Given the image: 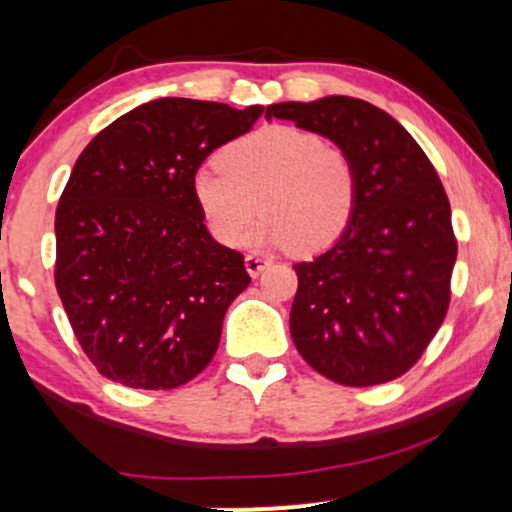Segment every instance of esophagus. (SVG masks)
Here are the masks:
<instances>
[{
  "label": "esophagus",
  "mask_w": 512,
  "mask_h": 512,
  "mask_svg": "<svg viewBox=\"0 0 512 512\" xmlns=\"http://www.w3.org/2000/svg\"><path fill=\"white\" fill-rule=\"evenodd\" d=\"M267 267H269V260H264V257H257V255L245 257V269H248L250 276H260Z\"/></svg>",
  "instance_id": "1"
}]
</instances>
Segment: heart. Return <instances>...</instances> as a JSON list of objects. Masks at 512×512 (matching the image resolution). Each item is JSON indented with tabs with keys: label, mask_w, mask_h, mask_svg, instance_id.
I'll use <instances>...</instances> for the list:
<instances>
[{
	"label": "heart",
	"mask_w": 512,
	"mask_h": 512,
	"mask_svg": "<svg viewBox=\"0 0 512 512\" xmlns=\"http://www.w3.org/2000/svg\"><path fill=\"white\" fill-rule=\"evenodd\" d=\"M219 166L192 175V197L221 245H238L264 214L252 245L296 255L330 250L349 228L358 204V170L351 156L305 129H257L221 151Z\"/></svg>",
	"instance_id": "obj_1"
}]
</instances>
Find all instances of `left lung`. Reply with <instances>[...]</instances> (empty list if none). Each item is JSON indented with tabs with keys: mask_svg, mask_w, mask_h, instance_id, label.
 I'll return each instance as SVG.
<instances>
[{
	"mask_svg": "<svg viewBox=\"0 0 512 512\" xmlns=\"http://www.w3.org/2000/svg\"><path fill=\"white\" fill-rule=\"evenodd\" d=\"M264 117L332 139L358 170L344 236L293 264V344L334 383H390L419 361L448 313L457 238L443 182L407 129L361 98L276 103Z\"/></svg>",
	"mask_w": 512,
	"mask_h": 512,
	"instance_id": "obj_1",
	"label": "left lung"
}]
</instances>
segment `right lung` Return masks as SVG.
<instances>
[{"mask_svg":"<svg viewBox=\"0 0 512 512\" xmlns=\"http://www.w3.org/2000/svg\"><path fill=\"white\" fill-rule=\"evenodd\" d=\"M262 110L158 98L117 117L76 158L55 214V286L108 380L173 390L214 358L250 274L240 252L209 236L192 175Z\"/></svg>","mask_w":512,"mask_h":512,"instance_id":"right-lung-1","label":"right lung"}]
</instances>
